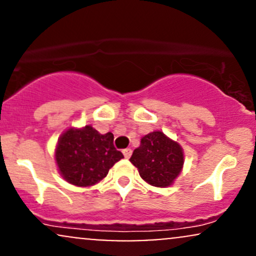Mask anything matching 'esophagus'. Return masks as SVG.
Instances as JSON below:
<instances>
[{"instance_id": "esophagus-1", "label": "esophagus", "mask_w": 256, "mask_h": 256, "mask_svg": "<svg viewBox=\"0 0 256 256\" xmlns=\"http://www.w3.org/2000/svg\"><path fill=\"white\" fill-rule=\"evenodd\" d=\"M122 154H124V156L126 158H128L131 156V154H132V150L130 148H126V149H124V150H122Z\"/></svg>"}]
</instances>
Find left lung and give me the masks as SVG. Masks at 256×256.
Instances as JSON below:
<instances>
[{
    "instance_id": "8db88e82",
    "label": "left lung",
    "mask_w": 256,
    "mask_h": 256,
    "mask_svg": "<svg viewBox=\"0 0 256 256\" xmlns=\"http://www.w3.org/2000/svg\"><path fill=\"white\" fill-rule=\"evenodd\" d=\"M144 182L156 188L171 186L184 166V152L164 132L152 131L140 138L130 158Z\"/></svg>"
}]
</instances>
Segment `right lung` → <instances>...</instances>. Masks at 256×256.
Instances as JSON below:
<instances>
[{
    "instance_id": "add662e5",
    "label": "right lung",
    "mask_w": 256,
    "mask_h": 256,
    "mask_svg": "<svg viewBox=\"0 0 256 256\" xmlns=\"http://www.w3.org/2000/svg\"><path fill=\"white\" fill-rule=\"evenodd\" d=\"M112 132L101 134L91 125L70 128L58 137L55 162L58 173L70 184L86 188L100 183L120 158Z\"/></svg>"
}]
</instances>
